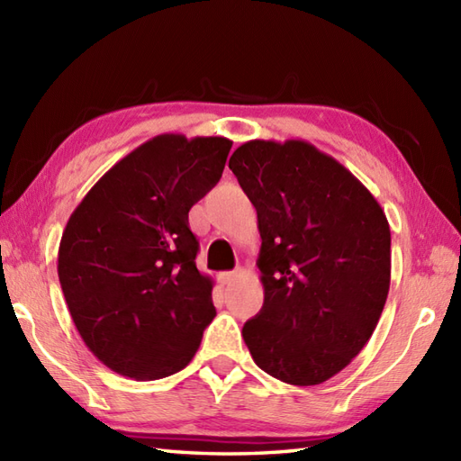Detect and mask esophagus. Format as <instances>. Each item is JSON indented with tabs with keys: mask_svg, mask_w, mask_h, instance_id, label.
I'll list each match as a JSON object with an SVG mask.
<instances>
[{
	"mask_svg": "<svg viewBox=\"0 0 461 461\" xmlns=\"http://www.w3.org/2000/svg\"><path fill=\"white\" fill-rule=\"evenodd\" d=\"M236 277H238V271H225V273H221V276H220L223 285H230V283L236 279Z\"/></svg>",
	"mask_w": 461,
	"mask_h": 461,
	"instance_id": "esophagus-1",
	"label": "esophagus"
}]
</instances>
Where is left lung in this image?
Wrapping results in <instances>:
<instances>
[{"instance_id":"8db88e82","label":"left lung","mask_w":461,"mask_h":461,"mask_svg":"<svg viewBox=\"0 0 461 461\" xmlns=\"http://www.w3.org/2000/svg\"><path fill=\"white\" fill-rule=\"evenodd\" d=\"M230 170L258 212L263 307L243 325L256 365L295 386L350 365L390 289V225L366 185L305 140H249Z\"/></svg>"}]
</instances>
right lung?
Here are the masks:
<instances>
[{"label":"right lung","instance_id":"obj_1","mask_svg":"<svg viewBox=\"0 0 461 461\" xmlns=\"http://www.w3.org/2000/svg\"><path fill=\"white\" fill-rule=\"evenodd\" d=\"M231 140L160 134L116 162L68 218L57 273L104 366L158 380L188 366L215 317L188 212L221 178Z\"/></svg>","mask_w":461,"mask_h":461}]
</instances>
